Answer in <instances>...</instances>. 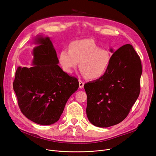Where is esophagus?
I'll use <instances>...</instances> for the list:
<instances>
[{
    "label": "esophagus",
    "mask_w": 156,
    "mask_h": 156,
    "mask_svg": "<svg viewBox=\"0 0 156 156\" xmlns=\"http://www.w3.org/2000/svg\"><path fill=\"white\" fill-rule=\"evenodd\" d=\"M84 84H85V83L83 82V81H82L81 80H79V87H80V88H82L84 86Z\"/></svg>",
    "instance_id": "esophagus-1"
}]
</instances>
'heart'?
I'll return each mask as SVG.
<instances>
[{"label": "heart", "instance_id": "obj_1", "mask_svg": "<svg viewBox=\"0 0 156 156\" xmlns=\"http://www.w3.org/2000/svg\"><path fill=\"white\" fill-rule=\"evenodd\" d=\"M112 54L108 48H103L94 40H77L69 45V51L62 49L58 61L63 71L71 73L79 64L81 73L90 80H97L108 71Z\"/></svg>", "mask_w": 156, "mask_h": 156}]
</instances>
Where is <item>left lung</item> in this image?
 I'll return each instance as SVG.
<instances>
[{"label": "left lung", "instance_id": "left-lung-1", "mask_svg": "<svg viewBox=\"0 0 156 156\" xmlns=\"http://www.w3.org/2000/svg\"><path fill=\"white\" fill-rule=\"evenodd\" d=\"M113 52L104 76L84 85L87 95V115L94 126L107 128L123 121L140 91L142 73L140 57L126 44Z\"/></svg>", "mask_w": 156, "mask_h": 156}]
</instances>
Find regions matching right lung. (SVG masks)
I'll return each instance as SVG.
<instances>
[{"instance_id": "right-lung-1", "label": "right lung", "mask_w": 156, "mask_h": 156, "mask_svg": "<svg viewBox=\"0 0 156 156\" xmlns=\"http://www.w3.org/2000/svg\"><path fill=\"white\" fill-rule=\"evenodd\" d=\"M33 51L34 66L18 67L13 89L21 112L41 125L58 121L70 96L79 87L76 78L59 66L58 58L48 37L38 35Z\"/></svg>"}]
</instances>
